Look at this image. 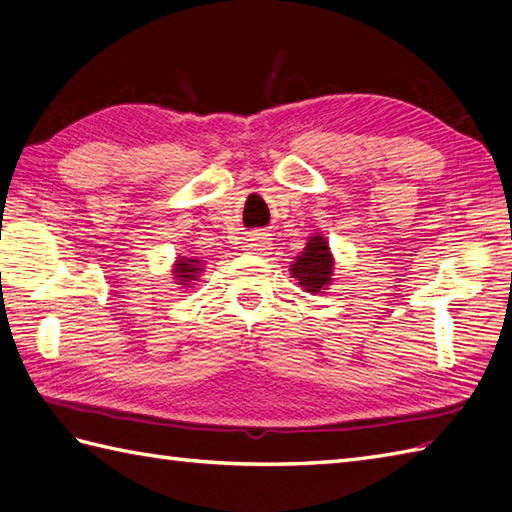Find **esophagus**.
I'll list each match as a JSON object with an SVG mask.
<instances>
[{
	"label": "esophagus",
	"instance_id": "obj_1",
	"mask_svg": "<svg viewBox=\"0 0 512 512\" xmlns=\"http://www.w3.org/2000/svg\"><path fill=\"white\" fill-rule=\"evenodd\" d=\"M270 246V239L262 233H255L246 239V250H266Z\"/></svg>",
	"mask_w": 512,
	"mask_h": 512
}]
</instances>
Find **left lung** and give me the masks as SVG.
<instances>
[{
	"label": "left lung",
	"instance_id": "obj_1",
	"mask_svg": "<svg viewBox=\"0 0 512 512\" xmlns=\"http://www.w3.org/2000/svg\"><path fill=\"white\" fill-rule=\"evenodd\" d=\"M332 255L330 246L321 235H314L308 239V246L303 248V253L297 257V262L292 264L290 273L299 279V286L306 288V292L317 295L332 279Z\"/></svg>",
	"mask_w": 512,
	"mask_h": 512
}]
</instances>
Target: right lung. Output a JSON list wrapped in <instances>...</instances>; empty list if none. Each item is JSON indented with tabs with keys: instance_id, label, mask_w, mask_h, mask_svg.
Instances as JSON below:
<instances>
[{
	"instance_id": "obj_1",
	"label": "right lung",
	"mask_w": 512,
	"mask_h": 512,
	"mask_svg": "<svg viewBox=\"0 0 512 512\" xmlns=\"http://www.w3.org/2000/svg\"><path fill=\"white\" fill-rule=\"evenodd\" d=\"M198 259H187V257H182V259H178V264H176V270H173V273H176V277L180 279V284H184L187 286L191 279H195V273H198Z\"/></svg>"
}]
</instances>
